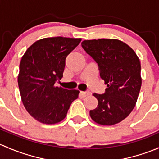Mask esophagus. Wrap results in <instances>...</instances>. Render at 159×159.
I'll use <instances>...</instances> for the list:
<instances>
[{
  "instance_id": "obj_1",
  "label": "esophagus",
  "mask_w": 159,
  "mask_h": 159,
  "mask_svg": "<svg viewBox=\"0 0 159 159\" xmlns=\"http://www.w3.org/2000/svg\"><path fill=\"white\" fill-rule=\"evenodd\" d=\"M80 94H81L82 96L85 97V96H88L89 94V92H80Z\"/></svg>"
}]
</instances>
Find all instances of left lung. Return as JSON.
I'll return each instance as SVG.
<instances>
[{
  "label": "left lung",
  "mask_w": 159,
  "mask_h": 159,
  "mask_svg": "<svg viewBox=\"0 0 159 159\" xmlns=\"http://www.w3.org/2000/svg\"><path fill=\"white\" fill-rule=\"evenodd\" d=\"M82 47L98 64L107 88L94 93L98 106L89 111L98 124L112 125L128 116L135 107L142 86L139 59L126 43L115 39L84 40Z\"/></svg>",
  "instance_id": "obj_1"
}]
</instances>
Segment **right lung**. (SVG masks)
<instances>
[{"label":"right lung","instance_id":"add662e5","mask_svg":"<svg viewBox=\"0 0 159 159\" xmlns=\"http://www.w3.org/2000/svg\"><path fill=\"white\" fill-rule=\"evenodd\" d=\"M80 38L56 37L35 42L27 50L19 67L18 86L23 104L30 115L44 124L66 117L80 91L55 86L63 77L66 57Z\"/></svg>","mask_w":159,"mask_h":159}]
</instances>
